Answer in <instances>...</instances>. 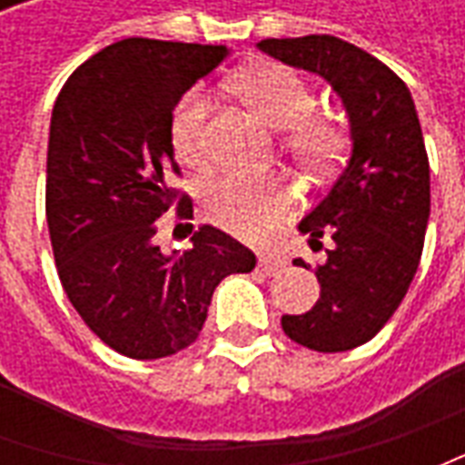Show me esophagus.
I'll return each instance as SVG.
<instances>
[{"instance_id": "34e87169", "label": "esophagus", "mask_w": 465, "mask_h": 465, "mask_svg": "<svg viewBox=\"0 0 465 465\" xmlns=\"http://www.w3.org/2000/svg\"><path fill=\"white\" fill-rule=\"evenodd\" d=\"M282 259H273V256H262L259 259V269H262L266 276H273V273H279L282 272Z\"/></svg>"}]
</instances>
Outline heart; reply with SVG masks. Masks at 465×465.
I'll return each mask as SVG.
<instances>
[{
  "mask_svg": "<svg viewBox=\"0 0 465 465\" xmlns=\"http://www.w3.org/2000/svg\"><path fill=\"white\" fill-rule=\"evenodd\" d=\"M233 89L253 106L263 122L283 129V149L306 169L331 166L346 146L343 126L316 109V92L299 72L269 64L249 69L233 79ZM209 94L193 86L173 106L169 136L179 159L202 162ZM203 206L213 223L243 239H262L293 209V193L262 173L222 172L203 186Z\"/></svg>",
  "mask_w": 465,
  "mask_h": 465,
  "instance_id": "obj_1",
  "label": "heart"
}]
</instances>
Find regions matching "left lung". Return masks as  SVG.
Here are the masks:
<instances>
[{
    "mask_svg": "<svg viewBox=\"0 0 465 465\" xmlns=\"http://www.w3.org/2000/svg\"><path fill=\"white\" fill-rule=\"evenodd\" d=\"M283 64L322 74L349 112L353 152L331 192L299 229L333 249L316 269L312 312L283 316V333L336 353L371 341L399 309L419 269L430 213L429 153L409 86L389 66L331 35L262 39ZM296 266L306 263L296 259Z\"/></svg>",
    "mask_w": 465,
    "mask_h": 465,
    "instance_id": "obj_1",
    "label": "left lung"
}]
</instances>
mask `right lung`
I'll return each instance as SVG.
<instances>
[{
  "label": "right lung",
  "instance_id": "right-lung-1",
  "mask_svg": "<svg viewBox=\"0 0 465 465\" xmlns=\"http://www.w3.org/2000/svg\"><path fill=\"white\" fill-rule=\"evenodd\" d=\"M223 56L226 46L132 36L76 66L56 96L46 152L56 273L86 326L129 359L192 346L213 289L256 266L213 226H199L182 253L153 243L156 219L173 205L176 219L193 216L192 199L169 186V173H182L169 136L173 106Z\"/></svg>",
  "mask_w": 465,
  "mask_h": 465
}]
</instances>
